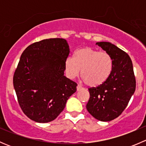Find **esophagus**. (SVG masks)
I'll use <instances>...</instances> for the list:
<instances>
[{
  "label": "esophagus",
  "instance_id": "obj_1",
  "mask_svg": "<svg viewBox=\"0 0 146 146\" xmlns=\"http://www.w3.org/2000/svg\"><path fill=\"white\" fill-rule=\"evenodd\" d=\"M82 89H83V88H82L81 85H78V86H77V90H78V91H80V90H81Z\"/></svg>",
  "mask_w": 146,
  "mask_h": 146
}]
</instances>
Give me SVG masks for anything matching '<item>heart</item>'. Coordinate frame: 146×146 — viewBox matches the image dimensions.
Listing matches in <instances>:
<instances>
[{
    "instance_id": "b5f03b06",
    "label": "heart",
    "mask_w": 146,
    "mask_h": 146,
    "mask_svg": "<svg viewBox=\"0 0 146 146\" xmlns=\"http://www.w3.org/2000/svg\"><path fill=\"white\" fill-rule=\"evenodd\" d=\"M66 75L70 79L78 77L80 73L83 80L90 86L100 85L110 76L112 68V60L104 51H98L91 47L78 49L73 57L65 60Z\"/></svg>"
}]
</instances>
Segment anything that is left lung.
<instances>
[{"instance_id":"1","label":"left lung","mask_w":146,"mask_h":146,"mask_svg":"<svg viewBox=\"0 0 146 146\" xmlns=\"http://www.w3.org/2000/svg\"><path fill=\"white\" fill-rule=\"evenodd\" d=\"M112 60L108 78L97 88H89L90 99L87 110L101 121H110L118 117L127 106L136 90L133 64L125 51L110 42H97Z\"/></svg>"}]
</instances>
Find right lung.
Listing matches in <instances>:
<instances>
[{
  "instance_id": "1",
  "label": "right lung",
  "mask_w": 146,
  "mask_h": 146,
  "mask_svg": "<svg viewBox=\"0 0 146 146\" xmlns=\"http://www.w3.org/2000/svg\"><path fill=\"white\" fill-rule=\"evenodd\" d=\"M69 53L66 39L53 38L29 45L22 54L13 85L22 110L32 120H54L76 92L77 84L64 76Z\"/></svg>"
}]
</instances>
